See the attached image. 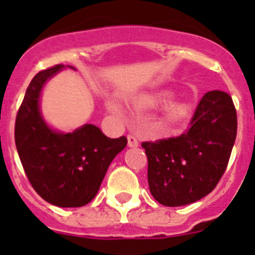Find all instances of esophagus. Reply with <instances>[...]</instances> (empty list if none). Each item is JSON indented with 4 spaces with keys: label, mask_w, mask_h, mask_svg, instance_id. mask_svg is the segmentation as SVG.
<instances>
[{
    "label": "esophagus",
    "mask_w": 255,
    "mask_h": 255,
    "mask_svg": "<svg viewBox=\"0 0 255 255\" xmlns=\"http://www.w3.org/2000/svg\"><path fill=\"white\" fill-rule=\"evenodd\" d=\"M138 139L135 138L134 135H128V145L131 148H135L138 147Z\"/></svg>",
    "instance_id": "1"
}]
</instances>
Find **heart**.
Returning a JSON list of instances; mask_svg holds the SVG:
<instances>
[{"mask_svg": "<svg viewBox=\"0 0 255 255\" xmlns=\"http://www.w3.org/2000/svg\"><path fill=\"white\" fill-rule=\"evenodd\" d=\"M167 97L166 96H161V97H157V98H148L147 102H162V101H166ZM111 108H115L114 103H110ZM189 112V106L186 103H173L171 105L170 107L167 108V111L164 114V120L167 121L168 124H176L179 121H181L184 117L188 115Z\"/></svg>", "mask_w": 255, "mask_h": 255, "instance_id": "heart-1", "label": "heart"}]
</instances>
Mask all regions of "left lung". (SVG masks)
<instances>
[{"mask_svg": "<svg viewBox=\"0 0 255 255\" xmlns=\"http://www.w3.org/2000/svg\"><path fill=\"white\" fill-rule=\"evenodd\" d=\"M238 115L226 92H207L184 134L143 141L149 190L158 203L186 206L217 186L236 139Z\"/></svg>", "mask_w": 255, "mask_h": 255, "instance_id": "1", "label": "left lung"}]
</instances>
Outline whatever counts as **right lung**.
<instances>
[{
	"label": "right lung",
	"mask_w": 255,
	"mask_h": 255,
	"mask_svg": "<svg viewBox=\"0 0 255 255\" xmlns=\"http://www.w3.org/2000/svg\"><path fill=\"white\" fill-rule=\"evenodd\" d=\"M64 65L33 78L15 121V144L22 168L38 195L53 206L83 207L96 197L112 159L128 144L125 136L107 138L87 124L69 134L53 131L39 112V94L47 79Z\"/></svg>",
	"instance_id": "1"
}]
</instances>
